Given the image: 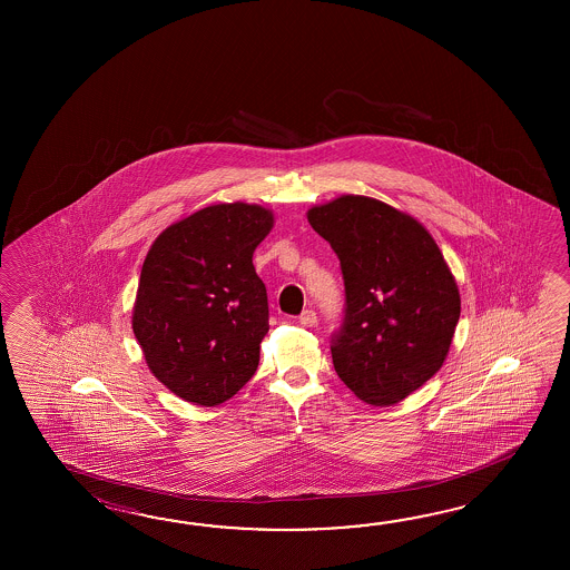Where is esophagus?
I'll list each match as a JSON object with an SVG mask.
<instances>
[{"label": "esophagus", "mask_w": 570, "mask_h": 570, "mask_svg": "<svg viewBox=\"0 0 570 570\" xmlns=\"http://www.w3.org/2000/svg\"><path fill=\"white\" fill-rule=\"evenodd\" d=\"M299 324L305 327H314L317 324V315L314 309H303V314L299 315Z\"/></svg>", "instance_id": "esophagus-1"}]
</instances>
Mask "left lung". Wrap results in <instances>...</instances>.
<instances>
[{
  "instance_id": "1",
  "label": "left lung",
  "mask_w": 570,
  "mask_h": 570,
  "mask_svg": "<svg viewBox=\"0 0 570 570\" xmlns=\"http://www.w3.org/2000/svg\"><path fill=\"white\" fill-rule=\"evenodd\" d=\"M307 219L344 277V320L330 346L336 373L364 403H400L440 371L461 317L436 240L417 219L364 195L314 206Z\"/></svg>"
}]
</instances>
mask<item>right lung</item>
I'll list each match as a JSON object with an SVG mask.
<instances>
[{
  "label": "right lung",
  "mask_w": 570,
  "mask_h": 570,
  "mask_svg": "<svg viewBox=\"0 0 570 570\" xmlns=\"http://www.w3.org/2000/svg\"><path fill=\"white\" fill-rule=\"evenodd\" d=\"M273 228L256 204H216L158 234L140 271L132 330L153 375L177 397L214 407L255 375L268 332L253 255Z\"/></svg>",
  "instance_id": "obj_1"
}]
</instances>
